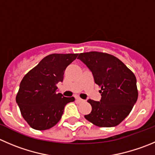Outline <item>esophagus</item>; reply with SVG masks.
<instances>
[{"mask_svg":"<svg viewBox=\"0 0 155 155\" xmlns=\"http://www.w3.org/2000/svg\"><path fill=\"white\" fill-rule=\"evenodd\" d=\"M76 101H78V103H82V102H84L85 101H84V100H82V99H81L80 97H76Z\"/></svg>","mask_w":155,"mask_h":155,"instance_id":"esophagus-1","label":"esophagus"}]
</instances>
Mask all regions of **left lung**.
Instances as JSON below:
<instances>
[{
	"mask_svg": "<svg viewBox=\"0 0 155 155\" xmlns=\"http://www.w3.org/2000/svg\"><path fill=\"white\" fill-rule=\"evenodd\" d=\"M92 72L94 82L101 87L100 101L88 100L92 107L85 119L100 127H113L130 113L138 99L135 74L116 57L98 51L78 55Z\"/></svg>",
	"mask_w": 155,
	"mask_h": 155,
	"instance_id": "obj_1",
	"label": "left lung"
}]
</instances>
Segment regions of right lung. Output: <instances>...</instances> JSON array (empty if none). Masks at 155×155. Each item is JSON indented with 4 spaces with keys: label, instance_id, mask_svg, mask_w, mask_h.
<instances>
[{
    "label": "right lung",
    "instance_id": "1",
    "mask_svg": "<svg viewBox=\"0 0 155 155\" xmlns=\"http://www.w3.org/2000/svg\"><path fill=\"white\" fill-rule=\"evenodd\" d=\"M78 54H51L45 57L21 81L16 101L26 123L36 130H46L57 124L66 104L74 97L57 93L66 68Z\"/></svg>",
    "mask_w": 155,
    "mask_h": 155
}]
</instances>
